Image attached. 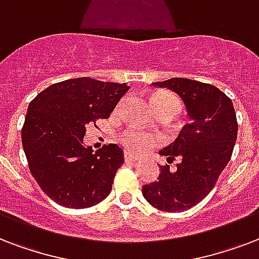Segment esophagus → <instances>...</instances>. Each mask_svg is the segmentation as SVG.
Masks as SVG:
<instances>
[{
    "instance_id": "34e87169",
    "label": "esophagus",
    "mask_w": 259,
    "mask_h": 259,
    "mask_svg": "<svg viewBox=\"0 0 259 259\" xmlns=\"http://www.w3.org/2000/svg\"><path fill=\"white\" fill-rule=\"evenodd\" d=\"M123 157H125L126 162H136L140 160L137 156H133V154L129 153V152H125V153H123Z\"/></svg>"
}]
</instances>
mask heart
I'll use <instances>...</instances> for the list:
<instances>
[{"mask_svg":"<svg viewBox=\"0 0 259 259\" xmlns=\"http://www.w3.org/2000/svg\"><path fill=\"white\" fill-rule=\"evenodd\" d=\"M152 106H169L175 110L176 113L177 110V101L176 98L173 97L172 94L169 93H157L154 94L152 99ZM121 142L122 145L125 146L126 149L134 153H142L157 142V138L152 136L149 133H144L140 130L136 129H129L126 130L125 133L121 136Z\"/></svg>","mask_w":259,"mask_h":259,"instance_id":"b5f03b06","label":"heart"}]
</instances>
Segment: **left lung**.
Segmentation results:
<instances>
[{
    "instance_id": "8db88e82",
    "label": "left lung",
    "mask_w": 259,
    "mask_h": 259,
    "mask_svg": "<svg viewBox=\"0 0 259 259\" xmlns=\"http://www.w3.org/2000/svg\"><path fill=\"white\" fill-rule=\"evenodd\" d=\"M152 84L172 90L181 98L189 123L158 152L169 164L177 158V168L160 166L158 180L144 185L142 195L154 208L181 212L208 195L229 164L237 141V115L231 99L212 84L185 78Z\"/></svg>"
}]
</instances>
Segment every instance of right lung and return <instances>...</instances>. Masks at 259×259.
<instances>
[{"label": "right lung", "mask_w": 259, "mask_h": 259, "mask_svg": "<svg viewBox=\"0 0 259 259\" xmlns=\"http://www.w3.org/2000/svg\"><path fill=\"white\" fill-rule=\"evenodd\" d=\"M127 90L126 83L68 79L47 87L29 103L22 148L32 176L55 203L87 208L109 196L123 152L115 144L94 152L83 138L86 126L109 118Z\"/></svg>", "instance_id": "obj_1"}]
</instances>
